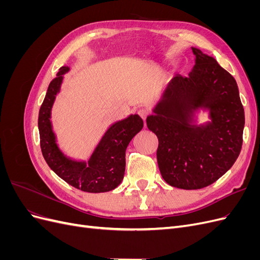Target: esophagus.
<instances>
[{"label": "esophagus", "mask_w": 260, "mask_h": 260, "mask_svg": "<svg viewBox=\"0 0 260 260\" xmlns=\"http://www.w3.org/2000/svg\"><path fill=\"white\" fill-rule=\"evenodd\" d=\"M138 114L140 115V117H141V118H142V119H143V120H145V119H146V118H147V116L149 115V112L147 111V109H146V108H140V109H139V111H138Z\"/></svg>", "instance_id": "obj_1"}]
</instances>
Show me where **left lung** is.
Wrapping results in <instances>:
<instances>
[{"instance_id": "8db88e82", "label": "left lung", "mask_w": 260, "mask_h": 260, "mask_svg": "<svg viewBox=\"0 0 260 260\" xmlns=\"http://www.w3.org/2000/svg\"><path fill=\"white\" fill-rule=\"evenodd\" d=\"M195 65L187 77L169 81L147 128L158 138L157 162L162 179L175 187L198 190L214 183L240 155L245 124L234 78L217 60L192 48ZM209 120L198 121L200 112Z\"/></svg>"}]
</instances>
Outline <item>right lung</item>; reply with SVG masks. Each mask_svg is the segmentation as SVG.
<instances>
[{"mask_svg":"<svg viewBox=\"0 0 260 260\" xmlns=\"http://www.w3.org/2000/svg\"><path fill=\"white\" fill-rule=\"evenodd\" d=\"M70 67L59 68L57 77L50 83L39 112L38 128L42 155L49 167L70 185L89 193L108 192L121 183L125 169V149L130 141L143 128L139 115H129L112 123L94 147L88 160L67 156L57 143L53 130L52 108L60 92L64 75Z\"/></svg>","mask_w":260,"mask_h":260,"instance_id":"1","label":"right lung"}]
</instances>
